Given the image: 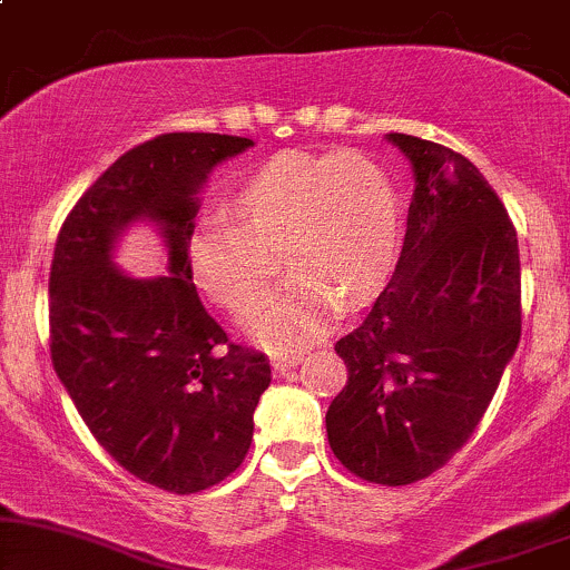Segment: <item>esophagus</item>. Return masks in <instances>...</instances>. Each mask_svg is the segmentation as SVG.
Returning a JSON list of instances; mask_svg holds the SVG:
<instances>
[{"instance_id":"obj_1","label":"esophagus","mask_w":570,"mask_h":570,"mask_svg":"<svg viewBox=\"0 0 570 570\" xmlns=\"http://www.w3.org/2000/svg\"><path fill=\"white\" fill-rule=\"evenodd\" d=\"M299 362H303V356H299V353H273L271 356V364H273V370H276V375H286V372L297 367Z\"/></svg>"}]
</instances>
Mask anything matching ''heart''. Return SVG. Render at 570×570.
<instances>
[{"mask_svg": "<svg viewBox=\"0 0 570 570\" xmlns=\"http://www.w3.org/2000/svg\"><path fill=\"white\" fill-rule=\"evenodd\" d=\"M235 219L206 217L189 240V273L222 311L240 316L276 276L286 281L248 311V335L294 348L330 326L340 303H370L402 246V206L389 171L356 153H281L235 185Z\"/></svg>", "mask_w": 570, "mask_h": 570, "instance_id": "heart-1", "label": "heart"}]
</instances>
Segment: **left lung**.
<instances>
[{"label": "left lung", "instance_id": "left-lung-1", "mask_svg": "<svg viewBox=\"0 0 570 570\" xmlns=\"http://www.w3.org/2000/svg\"><path fill=\"white\" fill-rule=\"evenodd\" d=\"M412 163L407 235L389 286L337 340L348 383L326 410L332 453L375 485L426 480L480 426L522 332L507 208L463 155L389 134Z\"/></svg>", "mask_w": 570, "mask_h": 570}]
</instances>
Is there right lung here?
Masks as SVG:
<instances>
[{
	"mask_svg": "<svg viewBox=\"0 0 570 570\" xmlns=\"http://www.w3.org/2000/svg\"><path fill=\"white\" fill-rule=\"evenodd\" d=\"M225 134H163L120 155L85 189L50 265V358L96 442L141 482L198 493L244 463L254 410L271 385L265 353L235 345L208 316L189 240L198 193L217 163L252 147ZM149 218L169 273L130 279L111 248Z\"/></svg>",
	"mask_w": 570,
	"mask_h": 570,
	"instance_id": "right-lung-1",
	"label": "right lung"
}]
</instances>
